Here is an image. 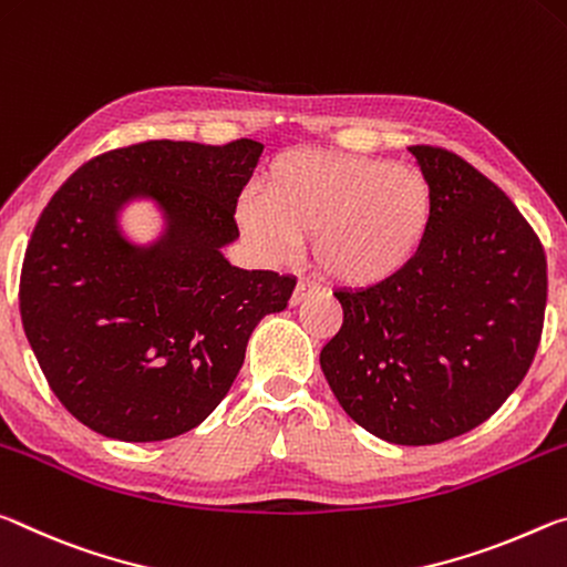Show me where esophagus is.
<instances>
[{
    "mask_svg": "<svg viewBox=\"0 0 567 567\" xmlns=\"http://www.w3.org/2000/svg\"><path fill=\"white\" fill-rule=\"evenodd\" d=\"M313 293H319V289L313 284H296V289H293V293H291V306H299V303H303L306 299H311Z\"/></svg>",
    "mask_w": 567,
    "mask_h": 567,
    "instance_id": "esophagus-1",
    "label": "esophagus"
}]
</instances>
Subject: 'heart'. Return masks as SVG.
<instances>
[{
    "mask_svg": "<svg viewBox=\"0 0 567 567\" xmlns=\"http://www.w3.org/2000/svg\"><path fill=\"white\" fill-rule=\"evenodd\" d=\"M434 190L420 171L364 155L289 151L240 198L236 220L266 258H284L311 234V261L329 281L369 289L414 264L434 220Z\"/></svg>",
    "mask_w": 567,
    "mask_h": 567,
    "instance_id": "heart-1",
    "label": "heart"
}]
</instances>
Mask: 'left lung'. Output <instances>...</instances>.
<instances>
[{
    "label": "left lung",
    "instance_id": "obj_1",
    "mask_svg": "<svg viewBox=\"0 0 567 567\" xmlns=\"http://www.w3.org/2000/svg\"><path fill=\"white\" fill-rule=\"evenodd\" d=\"M434 190L414 264L369 289H339L344 323L321 349L341 410L374 437L422 447L489 420L540 344L547 266L497 185L442 147H410Z\"/></svg>",
    "mask_w": 567,
    "mask_h": 567
}]
</instances>
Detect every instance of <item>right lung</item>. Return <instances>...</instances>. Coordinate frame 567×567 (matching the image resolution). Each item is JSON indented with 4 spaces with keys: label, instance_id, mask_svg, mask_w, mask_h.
<instances>
[{
    "label": "right lung",
    "instance_id": "add662e5",
    "mask_svg": "<svg viewBox=\"0 0 567 567\" xmlns=\"http://www.w3.org/2000/svg\"><path fill=\"white\" fill-rule=\"evenodd\" d=\"M261 151L246 137L151 141L95 157L54 193L27 246L20 311L74 420L110 440L161 442L228 394L248 337L296 286L223 254ZM135 205L158 216L145 241L124 228Z\"/></svg>",
    "mask_w": 567,
    "mask_h": 567
}]
</instances>
